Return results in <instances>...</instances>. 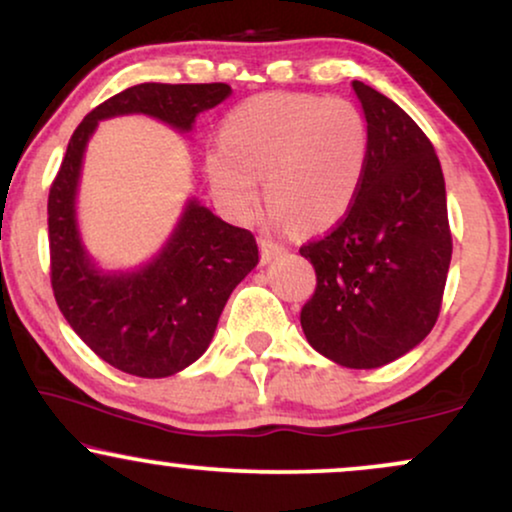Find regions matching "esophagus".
Segmentation results:
<instances>
[{"mask_svg": "<svg viewBox=\"0 0 512 512\" xmlns=\"http://www.w3.org/2000/svg\"><path fill=\"white\" fill-rule=\"evenodd\" d=\"M284 247L282 244H277L272 237H261V261L263 263H272L275 258H279L284 254Z\"/></svg>", "mask_w": 512, "mask_h": 512, "instance_id": "obj_1", "label": "esophagus"}]
</instances>
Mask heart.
<instances>
[{
	"instance_id": "obj_1",
	"label": "heart",
	"mask_w": 512,
	"mask_h": 512,
	"mask_svg": "<svg viewBox=\"0 0 512 512\" xmlns=\"http://www.w3.org/2000/svg\"><path fill=\"white\" fill-rule=\"evenodd\" d=\"M366 118L342 97L265 93L223 118L221 146L207 153L216 198L240 219L258 207L300 233L331 228L354 205L366 177Z\"/></svg>"
}]
</instances>
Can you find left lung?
I'll return each instance as SVG.
<instances>
[{"label": "left lung", "mask_w": 512, "mask_h": 512, "mask_svg": "<svg viewBox=\"0 0 512 512\" xmlns=\"http://www.w3.org/2000/svg\"><path fill=\"white\" fill-rule=\"evenodd\" d=\"M366 116V177L345 219L300 247L317 289L300 312L310 345L345 368H380L431 333L452 235L445 179L429 137L398 107L352 81Z\"/></svg>", "instance_id": "left-lung-1"}]
</instances>
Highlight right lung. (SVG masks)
<instances>
[{"mask_svg": "<svg viewBox=\"0 0 512 512\" xmlns=\"http://www.w3.org/2000/svg\"><path fill=\"white\" fill-rule=\"evenodd\" d=\"M228 83H139L83 118L48 193L55 303L74 333L109 366L137 377H170L207 352L230 293L258 263L249 230L230 226L188 198L177 226L149 261L104 270L76 219L83 158L100 121L142 114L188 135L202 111L230 97Z\"/></svg>", "mask_w": 512, "mask_h": 512, "instance_id": "obj_1", "label": "right lung"}]
</instances>
